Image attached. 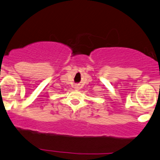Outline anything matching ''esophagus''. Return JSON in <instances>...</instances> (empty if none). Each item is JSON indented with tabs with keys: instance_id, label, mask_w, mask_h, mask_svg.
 Listing matches in <instances>:
<instances>
[{
	"instance_id": "34e87169",
	"label": "esophagus",
	"mask_w": 160,
	"mask_h": 160,
	"mask_svg": "<svg viewBox=\"0 0 160 160\" xmlns=\"http://www.w3.org/2000/svg\"><path fill=\"white\" fill-rule=\"evenodd\" d=\"M78 87H76V88H75V89H78Z\"/></svg>"
}]
</instances>
